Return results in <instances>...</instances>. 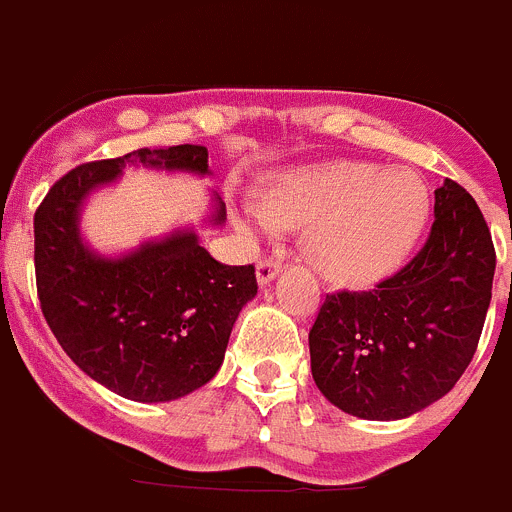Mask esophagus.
Returning <instances> with one entry per match:
<instances>
[{
    "mask_svg": "<svg viewBox=\"0 0 512 512\" xmlns=\"http://www.w3.org/2000/svg\"><path fill=\"white\" fill-rule=\"evenodd\" d=\"M279 271H282V266L277 261H259V266H256V282H259V287L274 282L279 277Z\"/></svg>",
    "mask_w": 512,
    "mask_h": 512,
    "instance_id": "1",
    "label": "esophagus"
}]
</instances>
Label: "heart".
<instances>
[{
  "label": "heart",
  "instance_id": "b5f03b06",
  "mask_svg": "<svg viewBox=\"0 0 512 512\" xmlns=\"http://www.w3.org/2000/svg\"><path fill=\"white\" fill-rule=\"evenodd\" d=\"M431 197L423 179L369 161H325L277 171L261 197L233 205L246 238L302 228V253L338 287H374L395 274L423 235Z\"/></svg>",
  "mask_w": 512,
  "mask_h": 512
}]
</instances>
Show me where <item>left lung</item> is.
Returning <instances> with one entry per match:
<instances>
[{"instance_id": "left-lung-1", "label": "left lung", "mask_w": 512, "mask_h": 512, "mask_svg": "<svg viewBox=\"0 0 512 512\" xmlns=\"http://www.w3.org/2000/svg\"><path fill=\"white\" fill-rule=\"evenodd\" d=\"M425 246L372 292L325 297L310 330L312 379L330 405L402 420L454 390L477 351L495 246L464 187L443 179Z\"/></svg>"}]
</instances>
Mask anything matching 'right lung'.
<instances>
[{
    "label": "right lung",
    "mask_w": 512,
    "mask_h": 512,
    "mask_svg": "<svg viewBox=\"0 0 512 512\" xmlns=\"http://www.w3.org/2000/svg\"><path fill=\"white\" fill-rule=\"evenodd\" d=\"M125 169L212 176L205 146L138 148L76 166L35 212L38 297L56 341L87 377L125 400L171 402L215 377L230 330L259 287L253 266L212 259L194 225L120 253L94 248L81 212ZM202 223H225L215 192Z\"/></svg>",
    "instance_id": "1"
}]
</instances>
